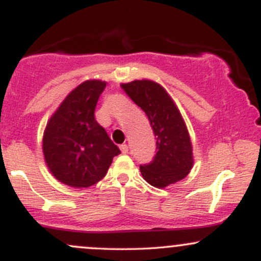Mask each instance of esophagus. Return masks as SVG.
I'll use <instances>...</instances> for the list:
<instances>
[{
    "instance_id": "esophagus-1",
    "label": "esophagus",
    "mask_w": 261,
    "mask_h": 261,
    "mask_svg": "<svg viewBox=\"0 0 261 261\" xmlns=\"http://www.w3.org/2000/svg\"><path fill=\"white\" fill-rule=\"evenodd\" d=\"M120 149H121V152L124 154H126V153H128V147H127V145H121L120 146Z\"/></svg>"
}]
</instances>
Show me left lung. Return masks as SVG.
Returning <instances> with one entry per match:
<instances>
[{"label":"left lung","instance_id":"1","mask_svg":"<svg viewBox=\"0 0 261 261\" xmlns=\"http://www.w3.org/2000/svg\"><path fill=\"white\" fill-rule=\"evenodd\" d=\"M121 88L148 116L157 140L154 160L140 167L143 179L160 189L184 179L193 168V145L174 100L160 83L149 80L121 83Z\"/></svg>","mask_w":261,"mask_h":261}]
</instances>
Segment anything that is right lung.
Here are the masks:
<instances>
[{"instance_id": "add662e5", "label": "right lung", "mask_w": 261, "mask_h": 261, "mask_svg": "<svg viewBox=\"0 0 261 261\" xmlns=\"http://www.w3.org/2000/svg\"><path fill=\"white\" fill-rule=\"evenodd\" d=\"M107 82L88 80L62 100L43 136L44 160L51 174L71 188H88L104 178L120 149L94 118Z\"/></svg>"}]
</instances>
